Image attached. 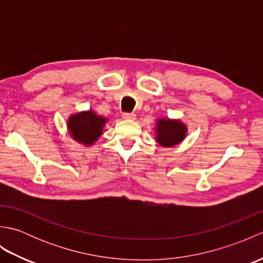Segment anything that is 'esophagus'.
Segmentation results:
<instances>
[{
    "label": "esophagus",
    "mask_w": 263,
    "mask_h": 263,
    "mask_svg": "<svg viewBox=\"0 0 263 263\" xmlns=\"http://www.w3.org/2000/svg\"><path fill=\"white\" fill-rule=\"evenodd\" d=\"M123 119L128 120V121H133V120H136V114H133V113H124V114H123Z\"/></svg>",
    "instance_id": "obj_1"
}]
</instances>
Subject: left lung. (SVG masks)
I'll return each instance as SVG.
<instances>
[{
	"instance_id": "1",
	"label": "left lung",
	"mask_w": 263,
	"mask_h": 263,
	"mask_svg": "<svg viewBox=\"0 0 263 263\" xmlns=\"http://www.w3.org/2000/svg\"><path fill=\"white\" fill-rule=\"evenodd\" d=\"M155 139L159 146L171 148L180 144L187 136L186 124L178 119L160 117L156 121Z\"/></svg>"
}]
</instances>
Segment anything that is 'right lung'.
I'll return each mask as SVG.
<instances>
[{"mask_svg":"<svg viewBox=\"0 0 263 263\" xmlns=\"http://www.w3.org/2000/svg\"><path fill=\"white\" fill-rule=\"evenodd\" d=\"M107 122L108 119L98 115L92 109H88L70 115L66 127L74 141L85 147H90L103 135V128Z\"/></svg>","mask_w":263,"mask_h":263,"instance_id":"right-lung-1","label":"right lung"}]
</instances>
